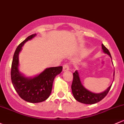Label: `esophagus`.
<instances>
[{
  "instance_id": "34e87169",
  "label": "esophagus",
  "mask_w": 124,
  "mask_h": 124,
  "mask_svg": "<svg viewBox=\"0 0 124 124\" xmlns=\"http://www.w3.org/2000/svg\"><path fill=\"white\" fill-rule=\"evenodd\" d=\"M70 69V65H68V63H65L63 65V71H66L69 70Z\"/></svg>"
}]
</instances>
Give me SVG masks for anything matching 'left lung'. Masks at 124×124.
I'll return each instance as SVG.
<instances>
[{"instance_id": "left-lung-1", "label": "left lung", "mask_w": 124, "mask_h": 124, "mask_svg": "<svg viewBox=\"0 0 124 124\" xmlns=\"http://www.w3.org/2000/svg\"><path fill=\"white\" fill-rule=\"evenodd\" d=\"M101 47L103 50V52L105 53L109 54L110 58H112L109 50L103 44H101ZM114 76H115V72ZM111 86L110 87H109V88L103 93L98 94L93 93L90 91L87 90L83 87V85L81 83L78 73L77 71H75V72L73 73V81L72 85H71L72 94L75 100H77L79 102L82 103L92 105V104H94L99 102L103 99L105 98V96L108 94L110 88H111Z\"/></svg>"}]
</instances>
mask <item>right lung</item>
<instances>
[{
	"label": "right lung",
	"instance_id": "1",
	"mask_svg": "<svg viewBox=\"0 0 124 124\" xmlns=\"http://www.w3.org/2000/svg\"><path fill=\"white\" fill-rule=\"evenodd\" d=\"M36 34L28 36L16 47L12 62L10 76L14 88L21 98L30 103L45 101L51 93L54 77L62 71V66L47 68L33 78H25L18 71V55L24 44L33 38Z\"/></svg>",
	"mask_w": 124,
	"mask_h": 124
}]
</instances>
